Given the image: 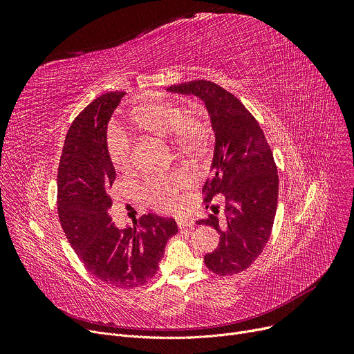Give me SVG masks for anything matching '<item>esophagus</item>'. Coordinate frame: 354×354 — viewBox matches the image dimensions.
Here are the masks:
<instances>
[{"mask_svg":"<svg viewBox=\"0 0 354 354\" xmlns=\"http://www.w3.org/2000/svg\"><path fill=\"white\" fill-rule=\"evenodd\" d=\"M176 222H178V227L180 230H183V228H191L192 230V227H194V221L189 219V218H178Z\"/></svg>","mask_w":354,"mask_h":354,"instance_id":"1","label":"esophagus"}]
</instances>
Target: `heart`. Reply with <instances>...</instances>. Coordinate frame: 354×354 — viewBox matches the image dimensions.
I'll list each match as a JSON object with an SVG mask.
<instances>
[{
    "label": "heart",
    "instance_id": "obj_1",
    "mask_svg": "<svg viewBox=\"0 0 354 354\" xmlns=\"http://www.w3.org/2000/svg\"><path fill=\"white\" fill-rule=\"evenodd\" d=\"M130 119L136 127L162 138H172L180 149L198 151L207 135V124L199 116L183 111L180 106L169 100H153L136 106ZM107 151L111 163L118 171L126 172L133 165L132 140L120 130H111L107 136ZM195 176L187 169H175L147 178L143 185L145 199L162 211L176 209L180 194L191 188Z\"/></svg>",
    "mask_w": 354,
    "mask_h": 354
}]
</instances>
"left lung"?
<instances>
[{
	"label": "left lung",
	"mask_w": 354,
	"mask_h": 354,
	"mask_svg": "<svg viewBox=\"0 0 354 354\" xmlns=\"http://www.w3.org/2000/svg\"><path fill=\"white\" fill-rule=\"evenodd\" d=\"M167 91L195 95L203 100L215 132L211 176L203 185V202L224 195V221L215 215L198 221L214 227L219 236L215 251L203 257L207 267L221 275L245 271L267 245L278 201L274 156L255 118L232 93L208 80L174 84Z\"/></svg>",
	"instance_id": "obj_1"
}]
</instances>
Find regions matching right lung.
<instances>
[{"mask_svg":"<svg viewBox=\"0 0 354 354\" xmlns=\"http://www.w3.org/2000/svg\"><path fill=\"white\" fill-rule=\"evenodd\" d=\"M124 95H102L71 123L59 165L57 209L68 243L87 271L109 286L135 288L156 274L178 225L172 218L147 214L133 228L120 230L109 216V189L116 171L107 151V123Z\"/></svg>","mask_w":354,"mask_h":354,"instance_id":"add662e5","label":"right lung"}]
</instances>
